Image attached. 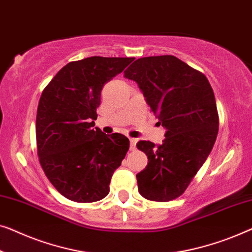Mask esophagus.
Listing matches in <instances>:
<instances>
[{"label": "esophagus", "instance_id": "1", "mask_svg": "<svg viewBox=\"0 0 252 252\" xmlns=\"http://www.w3.org/2000/svg\"><path fill=\"white\" fill-rule=\"evenodd\" d=\"M136 143H137L136 138H129V144H130L129 149H130V150L134 151L135 149H136Z\"/></svg>", "mask_w": 252, "mask_h": 252}]
</instances>
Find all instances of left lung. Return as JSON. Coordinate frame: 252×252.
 I'll return each instance as SVG.
<instances>
[{
    "mask_svg": "<svg viewBox=\"0 0 252 252\" xmlns=\"http://www.w3.org/2000/svg\"><path fill=\"white\" fill-rule=\"evenodd\" d=\"M124 76L137 83L166 128L162 144L137 142L148 165L136 175L143 198L167 202L184 193L205 163L218 134L214 91L202 72L174 56L135 60Z\"/></svg>",
    "mask_w": 252,
    "mask_h": 252,
    "instance_id": "left-lung-1",
    "label": "left lung"
}]
</instances>
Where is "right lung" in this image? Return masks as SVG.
Wrapping results in <instances>:
<instances>
[{
	"label": "right lung",
	"mask_w": 252,
	"mask_h": 252,
	"mask_svg": "<svg viewBox=\"0 0 252 252\" xmlns=\"http://www.w3.org/2000/svg\"><path fill=\"white\" fill-rule=\"evenodd\" d=\"M134 58L91 57L61 68L42 92L36 116V143L51 184L75 202L108 195L112 174L129 149L125 135L93 129L101 91Z\"/></svg>",
	"instance_id": "1"
}]
</instances>
